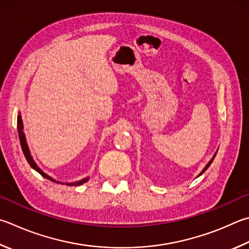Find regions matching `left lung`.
<instances>
[{
  "mask_svg": "<svg viewBox=\"0 0 249 249\" xmlns=\"http://www.w3.org/2000/svg\"><path fill=\"white\" fill-rule=\"evenodd\" d=\"M215 155H216V152H215V153H214V156H213V157H212V159H211V160H210V161H209V162H208V164H207V165H206V166H205V169H203V170H202V171H201V173H200V174H199V175H201V174H202V173H203V172H205V171H206V170H207V169H208V168H209V166H210V164H211V163H212V161H213V159H214V157H215ZM199 175H198V176H199Z\"/></svg>",
  "mask_w": 249,
  "mask_h": 249,
  "instance_id": "obj_1",
  "label": "left lung"
}]
</instances>
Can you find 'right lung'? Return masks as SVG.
Returning a JSON list of instances; mask_svg holds the SVG:
<instances>
[{
	"instance_id": "add662e5",
	"label": "right lung",
	"mask_w": 249,
	"mask_h": 249,
	"mask_svg": "<svg viewBox=\"0 0 249 249\" xmlns=\"http://www.w3.org/2000/svg\"><path fill=\"white\" fill-rule=\"evenodd\" d=\"M17 129H18V136H19V142H20V146H21V149H22V152H24L26 160L28 161V163L30 164L31 168L37 171L39 174H41V175L43 176V178H48V179H50V180H52V182L60 183V182H57V180L53 179V178H51V176H49L48 174L44 173V172H43L41 169H40L37 164H36V162L34 161L33 157H31V155H30L28 144H27V142H26L25 134H24V125H22V120H21L20 114L17 116ZM87 180H88V178H84V179L78 180V182H75V183H65V184L69 185V186H76V185H81V184L86 183V182H87Z\"/></svg>"
}]
</instances>
